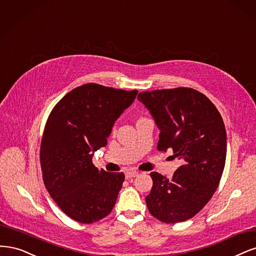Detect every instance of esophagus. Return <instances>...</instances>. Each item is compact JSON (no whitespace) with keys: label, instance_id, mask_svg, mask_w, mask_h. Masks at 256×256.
Listing matches in <instances>:
<instances>
[{"label":"esophagus","instance_id":"obj_1","mask_svg":"<svg viewBox=\"0 0 256 256\" xmlns=\"http://www.w3.org/2000/svg\"><path fill=\"white\" fill-rule=\"evenodd\" d=\"M138 174H139V173L136 172V171H128V172H126V178L128 180V178H135Z\"/></svg>","mask_w":256,"mask_h":256}]
</instances>
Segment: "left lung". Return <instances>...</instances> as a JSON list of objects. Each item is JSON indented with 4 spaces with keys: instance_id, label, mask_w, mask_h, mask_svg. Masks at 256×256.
I'll list each match as a JSON object with an SVG mask.
<instances>
[{
    "instance_id": "1",
    "label": "left lung",
    "mask_w": 256,
    "mask_h": 256,
    "mask_svg": "<svg viewBox=\"0 0 256 256\" xmlns=\"http://www.w3.org/2000/svg\"><path fill=\"white\" fill-rule=\"evenodd\" d=\"M160 128L158 149L173 151L182 160L171 180L151 172L146 203L164 224L190 219L208 203L219 185L226 158L224 120L208 98L192 88L144 92L138 94Z\"/></svg>"
}]
</instances>
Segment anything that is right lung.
<instances>
[{"mask_svg": "<svg viewBox=\"0 0 256 256\" xmlns=\"http://www.w3.org/2000/svg\"><path fill=\"white\" fill-rule=\"evenodd\" d=\"M137 94L85 84L66 94L48 116L40 146L44 182L73 220L92 224L108 215L116 203L124 174L98 170L92 156L107 144L114 122Z\"/></svg>", "mask_w": 256, "mask_h": 256, "instance_id": "add662e5", "label": "right lung"}]
</instances>
